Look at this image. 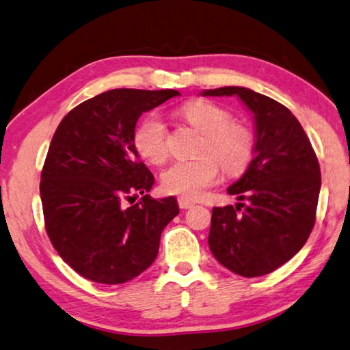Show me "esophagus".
Returning a JSON list of instances; mask_svg holds the SVG:
<instances>
[{
  "label": "esophagus",
  "instance_id": "34e87169",
  "mask_svg": "<svg viewBox=\"0 0 350 350\" xmlns=\"http://www.w3.org/2000/svg\"><path fill=\"white\" fill-rule=\"evenodd\" d=\"M178 205H180L181 209H187L195 205V202L187 199V198H178Z\"/></svg>",
  "mask_w": 350,
  "mask_h": 350
}]
</instances>
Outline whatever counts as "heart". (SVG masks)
<instances>
[{"instance_id": "heart-1", "label": "heart", "mask_w": 350, "mask_h": 350, "mask_svg": "<svg viewBox=\"0 0 350 350\" xmlns=\"http://www.w3.org/2000/svg\"><path fill=\"white\" fill-rule=\"evenodd\" d=\"M181 115L204 135L198 160H178L161 174V185L167 193L183 198H198L220 176L219 161L228 175L245 172L253 160L256 141L247 127L232 124V115L206 100L185 105ZM135 146L145 160L160 165L169 155V131L157 115L139 124Z\"/></svg>"}]
</instances>
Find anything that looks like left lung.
<instances>
[{
    "mask_svg": "<svg viewBox=\"0 0 350 350\" xmlns=\"http://www.w3.org/2000/svg\"><path fill=\"white\" fill-rule=\"evenodd\" d=\"M202 96H238L254 115L256 150L245 174L228 189L239 204L214 206L208 244L232 273H273L306 244L316 221L321 167L304 129L282 103L243 87Z\"/></svg>",
    "mask_w": 350,
    "mask_h": 350,
    "instance_id": "1",
    "label": "left lung"
}]
</instances>
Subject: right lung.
Segmentation results:
<instances>
[{
  "mask_svg": "<svg viewBox=\"0 0 350 350\" xmlns=\"http://www.w3.org/2000/svg\"><path fill=\"white\" fill-rule=\"evenodd\" d=\"M175 96L106 91L73 107L53 133L40 181L44 228L63 260L91 282L121 284L144 273L180 213L174 196L146 195L154 175L135 148L139 116ZM136 194L142 200L129 207Z\"/></svg>",
  "mask_w": 350,
  "mask_h": 350,
  "instance_id": "add662e5",
  "label": "right lung"
}]
</instances>
